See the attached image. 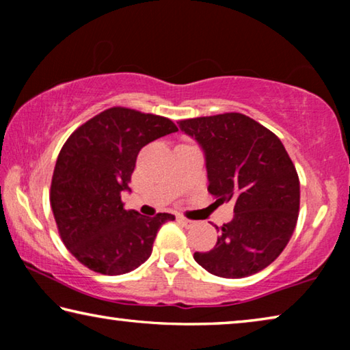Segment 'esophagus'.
Masks as SVG:
<instances>
[{
    "instance_id": "esophagus-1",
    "label": "esophagus",
    "mask_w": 350,
    "mask_h": 350,
    "mask_svg": "<svg viewBox=\"0 0 350 350\" xmlns=\"http://www.w3.org/2000/svg\"><path fill=\"white\" fill-rule=\"evenodd\" d=\"M177 219H179V221H180L183 225H185V227H193V225L196 224L194 221H191V219H187L185 216H179Z\"/></svg>"
}]
</instances>
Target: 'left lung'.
<instances>
[{"mask_svg": "<svg viewBox=\"0 0 350 350\" xmlns=\"http://www.w3.org/2000/svg\"><path fill=\"white\" fill-rule=\"evenodd\" d=\"M182 131L204 148L208 191L232 200L234 217L217 232L213 250L196 262L221 278L258 273L280 256L299 215V177L282 142L241 112L180 120Z\"/></svg>", "mask_w": 350, "mask_h": 350, "instance_id": "1", "label": "left lung"}]
</instances>
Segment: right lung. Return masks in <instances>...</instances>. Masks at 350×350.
<instances>
[{"label":"right lung","mask_w":350,"mask_h":350,"mask_svg":"<svg viewBox=\"0 0 350 350\" xmlns=\"http://www.w3.org/2000/svg\"><path fill=\"white\" fill-rule=\"evenodd\" d=\"M179 131L167 117L114 106L83 123L64 142L51 182V206L64 247L85 267L123 275L151 256L157 230L170 213L154 217L126 210L137 154Z\"/></svg>","instance_id":"right-lung-1"}]
</instances>
